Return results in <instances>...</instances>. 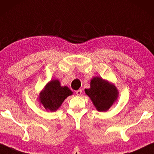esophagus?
Masks as SVG:
<instances>
[{
  "label": "esophagus",
  "instance_id": "obj_1",
  "mask_svg": "<svg viewBox=\"0 0 154 154\" xmlns=\"http://www.w3.org/2000/svg\"><path fill=\"white\" fill-rule=\"evenodd\" d=\"M75 93H76L77 95H81L82 93V89H79V90H77L76 92H75Z\"/></svg>",
  "mask_w": 154,
  "mask_h": 154
}]
</instances>
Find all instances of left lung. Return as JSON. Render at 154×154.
Here are the masks:
<instances>
[{"label": "left lung", "mask_w": 154, "mask_h": 154, "mask_svg": "<svg viewBox=\"0 0 154 154\" xmlns=\"http://www.w3.org/2000/svg\"><path fill=\"white\" fill-rule=\"evenodd\" d=\"M85 93L100 112L108 111L118 99L119 94L115 85L99 77L91 79L90 88L85 89Z\"/></svg>", "instance_id": "8db88e82"}]
</instances>
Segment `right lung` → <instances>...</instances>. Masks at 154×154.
<instances>
[{
	"instance_id": "1",
	"label": "right lung",
	"mask_w": 154,
	"mask_h": 154,
	"mask_svg": "<svg viewBox=\"0 0 154 154\" xmlns=\"http://www.w3.org/2000/svg\"><path fill=\"white\" fill-rule=\"evenodd\" d=\"M72 92L67 86H61L57 79H53L45 85L39 94L38 100L47 111H57L66 98L71 95Z\"/></svg>"
}]
</instances>
